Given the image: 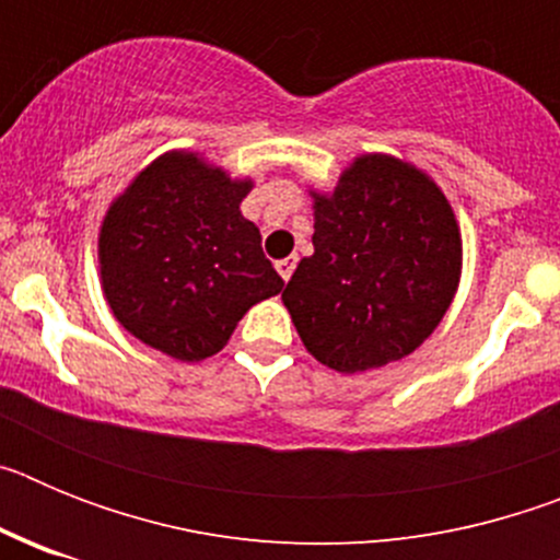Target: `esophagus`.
Returning a JSON list of instances; mask_svg holds the SVG:
<instances>
[{
  "label": "esophagus",
  "instance_id": "34e87169",
  "mask_svg": "<svg viewBox=\"0 0 560 560\" xmlns=\"http://www.w3.org/2000/svg\"><path fill=\"white\" fill-rule=\"evenodd\" d=\"M277 271H280V277H283V280H289L291 275H294V266H296V257L291 255V257H283V260H277Z\"/></svg>",
  "mask_w": 560,
  "mask_h": 560
}]
</instances>
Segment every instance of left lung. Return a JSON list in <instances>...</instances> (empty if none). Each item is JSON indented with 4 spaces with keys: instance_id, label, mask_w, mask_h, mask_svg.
I'll list each match as a JSON object with an SVG mask.
<instances>
[{
    "instance_id": "obj_1",
    "label": "left lung",
    "mask_w": 560,
    "mask_h": 560,
    "mask_svg": "<svg viewBox=\"0 0 560 560\" xmlns=\"http://www.w3.org/2000/svg\"><path fill=\"white\" fill-rule=\"evenodd\" d=\"M314 255L283 291L305 350L336 373H364L420 348L454 300L457 219L427 173L364 153L314 192Z\"/></svg>"
}]
</instances>
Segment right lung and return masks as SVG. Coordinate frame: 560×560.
Segmentation results:
<instances>
[{"instance_id":"right-lung-1","label":"right lung","mask_w":560,"mask_h":560,"mask_svg":"<svg viewBox=\"0 0 560 560\" xmlns=\"http://www.w3.org/2000/svg\"><path fill=\"white\" fill-rule=\"evenodd\" d=\"M252 179L171 151L112 201L97 237L103 294L117 323L179 361L215 355L241 316L283 277L241 215Z\"/></svg>"}]
</instances>
